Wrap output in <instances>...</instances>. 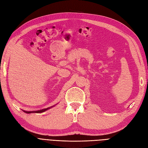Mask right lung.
Segmentation results:
<instances>
[{
  "label": "right lung",
  "instance_id": "right-lung-1",
  "mask_svg": "<svg viewBox=\"0 0 148 148\" xmlns=\"http://www.w3.org/2000/svg\"><path fill=\"white\" fill-rule=\"evenodd\" d=\"M56 105H57V104H56V105L53 106H51V107H48V108H46V109H42V110H36V111H25V110H23V111L25 112L28 113V114H30V113H42V112H45V111L47 110L48 109L52 108V107H54V106H56Z\"/></svg>",
  "mask_w": 148,
  "mask_h": 148
}]
</instances>
